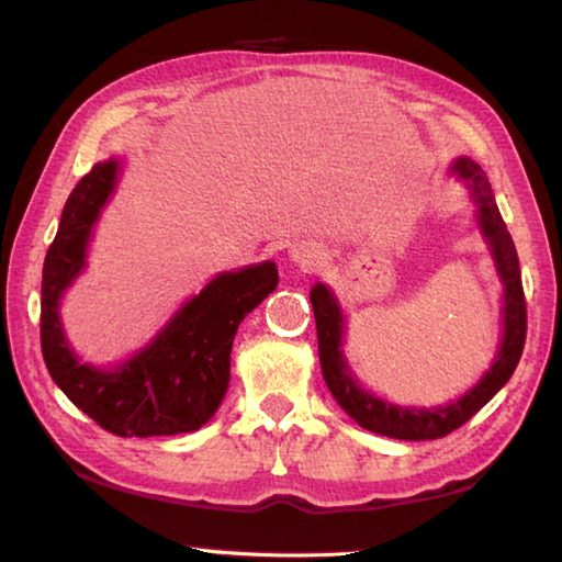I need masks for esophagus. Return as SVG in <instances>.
<instances>
[{"instance_id":"1","label":"esophagus","mask_w":562,"mask_h":562,"mask_svg":"<svg viewBox=\"0 0 562 562\" xmlns=\"http://www.w3.org/2000/svg\"><path fill=\"white\" fill-rule=\"evenodd\" d=\"M290 260L297 265V268L310 270V272L319 270L322 262H325V260H322V252L315 250V247H310V245H294L290 250Z\"/></svg>"}]
</instances>
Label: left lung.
I'll use <instances>...</instances> for the list:
<instances>
[{
  "label": "left lung",
  "mask_w": 562,
  "mask_h": 562,
  "mask_svg": "<svg viewBox=\"0 0 562 562\" xmlns=\"http://www.w3.org/2000/svg\"><path fill=\"white\" fill-rule=\"evenodd\" d=\"M446 176L459 180L469 193L473 205V223L479 227L483 243L488 247L493 270L501 282V339L493 355L491 367L473 386L453 398L449 404L439 406H408L386 402L384 396L364 389L359 376L351 369L345 355V335H347V315L339 297L329 284L317 282L310 292L312 310L317 322V341H319V361L322 374L337 404L355 418L361 429L389 436V439L402 441H429L459 429L461 424L486 406L496 396L518 367L522 345H526V300H522V284L518 270V252L510 240V233L498 213L496 195L483 168L473 164L471 158H456L446 168Z\"/></svg>",
  "instance_id": "obj_1"
}]
</instances>
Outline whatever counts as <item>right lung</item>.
I'll return each mask as SVG.
<instances>
[{
    "label": "right lung",
    "mask_w": 562,
    "mask_h": 562,
    "mask_svg": "<svg viewBox=\"0 0 562 562\" xmlns=\"http://www.w3.org/2000/svg\"><path fill=\"white\" fill-rule=\"evenodd\" d=\"M123 158L101 160L71 190L42 272V355L54 384L116 436H176L207 424L231 384L240 322L278 288V265L217 272L144 347L111 367L83 361L66 339L61 300L87 270L103 207L116 193Z\"/></svg>",
    "instance_id": "obj_1"
}]
</instances>
